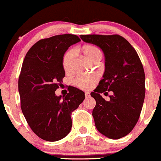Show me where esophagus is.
Here are the masks:
<instances>
[{
    "label": "esophagus",
    "instance_id": "esophagus-1",
    "mask_svg": "<svg viewBox=\"0 0 161 161\" xmlns=\"http://www.w3.org/2000/svg\"><path fill=\"white\" fill-rule=\"evenodd\" d=\"M90 97V93L89 92H85V97L88 98Z\"/></svg>",
    "mask_w": 161,
    "mask_h": 161
}]
</instances>
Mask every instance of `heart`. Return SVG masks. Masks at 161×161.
<instances>
[{
  "label": "heart",
  "mask_w": 161,
  "mask_h": 161,
  "mask_svg": "<svg viewBox=\"0 0 161 161\" xmlns=\"http://www.w3.org/2000/svg\"><path fill=\"white\" fill-rule=\"evenodd\" d=\"M84 58L91 63H96L102 58V52L97 47L94 45H85L80 49ZM74 53L73 51H68L64 55L62 65L65 73L70 74L73 70ZM97 77L95 75H80L74 80V84L83 90H87L97 82Z\"/></svg>",
  "instance_id": "1"
}]
</instances>
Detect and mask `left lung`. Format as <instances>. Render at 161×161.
<instances>
[{"label": "left lung", "mask_w": 161, "mask_h": 161, "mask_svg": "<svg viewBox=\"0 0 161 161\" xmlns=\"http://www.w3.org/2000/svg\"><path fill=\"white\" fill-rule=\"evenodd\" d=\"M87 43L101 47L105 56V72L91 97L96 101L92 115L97 129L110 139L129 134L139 120L145 97V74L137 53L118 34L80 35ZM113 91L106 102L100 94Z\"/></svg>", "instance_id": "8db88e82"}]
</instances>
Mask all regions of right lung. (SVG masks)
I'll return each instance as SVG.
<instances>
[{"label":"right lung","instance_id":"1","mask_svg":"<svg viewBox=\"0 0 161 161\" xmlns=\"http://www.w3.org/2000/svg\"><path fill=\"white\" fill-rule=\"evenodd\" d=\"M80 41L74 34H60L41 39L27 51L18 79L20 108L33 132L47 141L66 136L72 127L71 114L85 95L76 87L61 97L55 91L65 76L64 53Z\"/></svg>","mask_w":161,"mask_h":161}]
</instances>
